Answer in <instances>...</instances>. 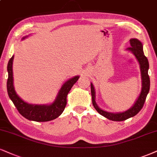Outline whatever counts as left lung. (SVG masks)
<instances>
[{
    "label": "left lung",
    "mask_w": 157,
    "mask_h": 157,
    "mask_svg": "<svg viewBox=\"0 0 157 157\" xmlns=\"http://www.w3.org/2000/svg\"><path fill=\"white\" fill-rule=\"evenodd\" d=\"M130 43V47L128 49L134 54L137 59L139 62L140 66L141 71V77H142V90L139 96L138 99L135 102L134 105L132 106L130 109L127 110V111L123 112V113H112L109 112H106L102 111V109L98 107L95 102V92H94V88L93 84H91V93H92V104L96 111L99 113L100 115L103 116L107 119L112 120V121H124V120L129 119V118L133 117L139 113V111L144 107V105L146 101L147 94L150 90V78L148 74V67H149V64H148V59L146 56L144 55V51H143V45L140 40L135 38H132L129 40Z\"/></svg>",
    "instance_id": "left-lung-1"
}]
</instances>
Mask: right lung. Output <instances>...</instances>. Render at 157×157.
Wrapping results in <instances>:
<instances>
[{"mask_svg": "<svg viewBox=\"0 0 157 157\" xmlns=\"http://www.w3.org/2000/svg\"><path fill=\"white\" fill-rule=\"evenodd\" d=\"M13 56L9 59L7 70L9 76L7 80V92L9 98L13 102L19 113L27 119L35 121H49L61 115L67 104V95L73 84L79 77L75 76L67 81L59 90L57 99L49 105H31L23 101L16 94L13 85L12 64Z\"/></svg>", "mask_w": 157, "mask_h": 157, "instance_id": "1", "label": "right lung"}]
</instances>
